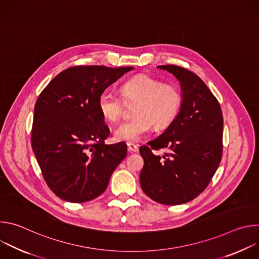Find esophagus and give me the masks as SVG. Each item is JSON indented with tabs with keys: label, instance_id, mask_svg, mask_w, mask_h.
I'll use <instances>...</instances> for the list:
<instances>
[{
	"label": "esophagus",
	"instance_id": "esophagus-1",
	"mask_svg": "<svg viewBox=\"0 0 259 259\" xmlns=\"http://www.w3.org/2000/svg\"><path fill=\"white\" fill-rule=\"evenodd\" d=\"M127 146H128L129 152H131V153L138 152V144H134L132 142H129V143H127Z\"/></svg>",
	"mask_w": 259,
	"mask_h": 259
}]
</instances>
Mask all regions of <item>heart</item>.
I'll list each match as a JSON object with an SVG mask.
<instances>
[{"label": "heart", "mask_w": 259, "mask_h": 259, "mask_svg": "<svg viewBox=\"0 0 259 259\" xmlns=\"http://www.w3.org/2000/svg\"><path fill=\"white\" fill-rule=\"evenodd\" d=\"M122 97L110 89L103 90L98 97V108L104 120L115 123L123 115L125 102L134 104L133 119L115 130L120 141L135 142L154 126L156 130L167 128L177 117L181 104L180 89L171 83H163L147 75L132 77L121 85Z\"/></svg>", "instance_id": "heart-1"}]
</instances>
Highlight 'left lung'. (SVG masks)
Segmentation results:
<instances>
[{
  "label": "left lung",
  "mask_w": 259,
  "mask_h": 259,
  "mask_svg": "<svg viewBox=\"0 0 259 259\" xmlns=\"http://www.w3.org/2000/svg\"><path fill=\"white\" fill-rule=\"evenodd\" d=\"M179 81L182 104L175 120L139 153L144 165L143 193L164 205H180L198 197L211 181L223 157L224 117L218 100L193 71L160 65ZM165 148L161 157L152 150Z\"/></svg>",
  "instance_id": "1"
}]
</instances>
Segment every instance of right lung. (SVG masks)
I'll return each instance as SVG.
<instances>
[{
    "label": "right lung",
    "mask_w": 259,
    "mask_h": 259,
    "mask_svg": "<svg viewBox=\"0 0 259 259\" xmlns=\"http://www.w3.org/2000/svg\"><path fill=\"white\" fill-rule=\"evenodd\" d=\"M133 69L103 65L69 67L41 92L34 105L31 146L50 190L70 203L100 196L127 155L124 142L105 144L109 129L98 97Z\"/></svg>",
    "instance_id": "add662e5"
}]
</instances>
